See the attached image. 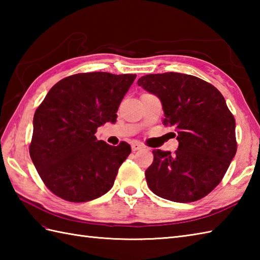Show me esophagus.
Wrapping results in <instances>:
<instances>
[{
	"mask_svg": "<svg viewBox=\"0 0 260 260\" xmlns=\"http://www.w3.org/2000/svg\"><path fill=\"white\" fill-rule=\"evenodd\" d=\"M142 148H144V146L139 144V143H134V144H132V151H133V152L142 150Z\"/></svg>",
	"mask_w": 260,
	"mask_h": 260,
	"instance_id": "1",
	"label": "esophagus"
}]
</instances>
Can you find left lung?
I'll return each mask as SVG.
<instances>
[{"mask_svg": "<svg viewBox=\"0 0 260 260\" xmlns=\"http://www.w3.org/2000/svg\"><path fill=\"white\" fill-rule=\"evenodd\" d=\"M162 103L163 124L173 127L174 154L154 150L145 171L153 193L174 202L200 200L217 186L237 152L236 121L217 88L198 77L152 74L137 81Z\"/></svg>", "mask_w": 260, "mask_h": 260, "instance_id": "8db88e82", "label": "left lung"}]
</instances>
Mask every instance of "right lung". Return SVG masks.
<instances>
[{
	"instance_id": "add662e5",
	"label": "right lung",
	"mask_w": 260,
	"mask_h": 260,
	"mask_svg": "<svg viewBox=\"0 0 260 260\" xmlns=\"http://www.w3.org/2000/svg\"><path fill=\"white\" fill-rule=\"evenodd\" d=\"M136 75L77 74L54 85L33 117L30 156L47 187L70 202L107 193L131 153L121 142L97 141L105 123H115L118 107Z\"/></svg>"
}]
</instances>
